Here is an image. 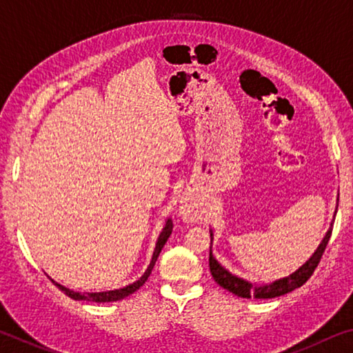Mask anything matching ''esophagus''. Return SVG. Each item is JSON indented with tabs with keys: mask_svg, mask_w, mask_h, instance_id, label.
<instances>
[{
	"mask_svg": "<svg viewBox=\"0 0 353 353\" xmlns=\"http://www.w3.org/2000/svg\"><path fill=\"white\" fill-rule=\"evenodd\" d=\"M181 213H182V216L185 219H188V221H193L196 218V212L193 210V207L188 205V204H183L181 207Z\"/></svg>",
	"mask_w": 353,
	"mask_h": 353,
	"instance_id": "esophagus-1",
	"label": "esophagus"
}]
</instances>
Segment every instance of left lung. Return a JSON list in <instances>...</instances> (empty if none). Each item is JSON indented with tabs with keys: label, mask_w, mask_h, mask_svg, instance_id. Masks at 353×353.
I'll return each mask as SVG.
<instances>
[{
	"label": "left lung",
	"mask_w": 353,
	"mask_h": 353,
	"mask_svg": "<svg viewBox=\"0 0 353 353\" xmlns=\"http://www.w3.org/2000/svg\"><path fill=\"white\" fill-rule=\"evenodd\" d=\"M336 208H338V205H336ZM334 214H336V210H334ZM332 229H333V221L330 223V227H328L325 236L322 238V241L318 246V249L314 250V254L310 256V259L303 263L299 270L290 274V276L274 280V282H271V283H252V282H248V280L235 276V274H232L230 271H227L225 268L213 256L212 246H210V256H208L210 272L214 279V282H216L219 286H223L224 290L234 292V294L238 297L272 299V297L283 296V294H286V292H291L292 290L302 286L310 277H312V274L314 272V268L318 266L321 256H322V254H324V250L327 248V243H328V240H330ZM210 238L213 241V230L212 229H210Z\"/></svg>",
	"instance_id": "1"
}]
</instances>
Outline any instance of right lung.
Instances as JSON below:
<instances>
[{"instance_id": "1", "label": "right lung", "mask_w": 353, "mask_h": 353, "mask_svg": "<svg viewBox=\"0 0 353 353\" xmlns=\"http://www.w3.org/2000/svg\"><path fill=\"white\" fill-rule=\"evenodd\" d=\"M171 232H172V221L168 218V219H166V223H165V225H163L162 232H160V235H159V238H157V243H155V249H154V254H152V260H151V263H149L148 270L145 271V274H143V276H141L139 280H135L134 283H129V285H126V286H123V288L109 290V291H99V292H79V291L70 290V288H67V286H63V285H61V283L54 282V280H52V282H54V283L59 286V290H62V291L65 292V294H67V296L71 297V299H74V301H87V302H98V303H99V302H115V301H121V299L128 297V296H130V294H134V292H135L137 290H140V286H143V283L146 282L148 277L151 276L155 261H157L160 252H162L165 243L168 241Z\"/></svg>"}]
</instances>
